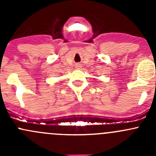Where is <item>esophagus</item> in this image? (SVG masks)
<instances>
[{
  "label": "esophagus",
  "mask_w": 156,
  "mask_h": 156,
  "mask_svg": "<svg viewBox=\"0 0 156 156\" xmlns=\"http://www.w3.org/2000/svg\"><path fill=\"white\" fill-rule=\"evenodd\" d=\"M76 67H78V68H79V67H81V65H80V64H77Z\"/></svg>",
  "instance_id": "34e87169"
}]
</instances>
